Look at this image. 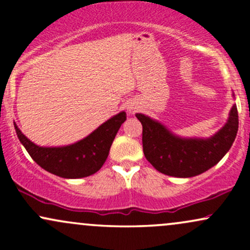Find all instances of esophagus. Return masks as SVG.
I'll list each match as a JSON object with an SVG mask.
<instances>
[{
    "label": "esophagus",
    "mask_w": 250,
    "mask_h": 250,
    "mask_svg": "<svg viewBox=\"0 0 250 250\" xmlns=\"http://www.w3.org/2000/svg\"><path fill=\"white\" fill-rule=\"evenodd\" d=\"M129 110H134V107H129Z\"/></svg>",
    "instance_id": "esophagus-1"
}]
</instances>
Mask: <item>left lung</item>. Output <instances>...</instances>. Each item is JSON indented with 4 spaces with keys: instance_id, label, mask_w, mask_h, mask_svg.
<instances>
[{
    "instance_id": "left-lung-1",
    "label": "left lung",
    "mask_w": 250,
    "mask_h": 250,
    "mask_svg": "<svg viewBox=\"0 0 250 250\" xmlns=\"http://www.w3.org/2000/svg\"><path fill=\"white\" fill-rule=\"evenodd\" d=\"M142 123V146L146 159L160 173L191 177L214 167L233 145L239 129V114L233 105L228 122L207 140L180 139L149 117L136 114Z\"/></svg>"
}]
</instances>
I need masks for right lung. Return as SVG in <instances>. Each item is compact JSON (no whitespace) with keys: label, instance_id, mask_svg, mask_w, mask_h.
<instances>
[{"label":"right lung","instance_id":"add662e5","mask_svg":"<svg viewBox=\"0 0 250 250\" xmlns=\"http://www.w3.org/2000/svg\"><path fill=\"white\" fill-rule=\"evenodd\" d=\"M125 120L127 116L122 111L100 125L85 139L60 148L39 147L21 133L15 123L14 125L19 140L40 167L64 179H80L95 174L101 169L108 157L111 143Z\"/></svg>","mask_w":250,"mask_h":250}]
</instances>
